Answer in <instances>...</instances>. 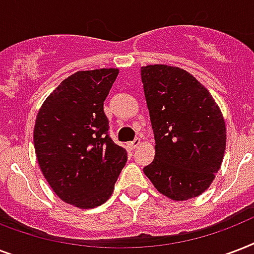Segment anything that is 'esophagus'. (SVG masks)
I'll return each instance as SVG.
<instances>
[{"instance_id":"obj_1","label":"esophagus","mask_w":254,"mask_h":254,"mask_svg":"<svg viewBox=\"0 0 254 254\" xmlns=\"http://www.w3.org/2000/svg\"><path fill=\"white\" fill-rule=\"evenodd\" d=\"M139 143H141V139L135 138L134 141H131V142L127 143V146H129V149H131V150H133V149H135V147L139 146Z\"/></svg>"}]
</instances>
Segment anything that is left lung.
<instances>
[{
    "label": "left lung",
    "mask_w": 254,
    "mask_h": 254,
    "mask_svg": "<svg viewBox=\"0 0 254 254\" xmlns=\"http://www.w3.org/2000/svg\"><path fill=\"white\" fill-rule=\"evenodd\" d=\"M141 79L155 139V157L143 173L173 200L199 196L224 157L227 130L220 109L185 69L146 65Z\"/></svg>",
    "instance_id": "8db88e82"
}]
</instances>
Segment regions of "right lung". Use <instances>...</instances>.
<instances>
[{
	"mask_svg": "<svg viewBox=\"0 0 254 254\" xmlns=\"http://www.w3.org/2000/svg\"><path fill=\"white\" fill-rule=\"evenodd\" d=\"M117 68L79 71L45 100L34 127L38 163L68 204L95 208L111 197L127 153L109 137L104 101Z\"/></svg>",
	"mask_w": 254,
	"mask_h": 254,
	"instance_id": "obj_1",
	"label": "right lung"
}]
</instances>
